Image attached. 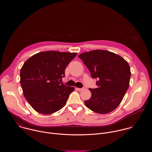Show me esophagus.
<instances>
[{"label": "esophagus", "instance_id": "1", "mask_svg": "<svg viewBox=\"0 0 152 152\" xmlns=\"http://www.w3.org/2000/svg\"><path fill=\"white\" fill-rule=\"evenodd\" d=\"M77 91H82V90H84V88H76Z\"/></svg>", "mask_w": 152, "mask_h": 152}]
</instances>
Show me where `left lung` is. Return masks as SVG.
I'll use <instances>...</instances> for the list:
<instances>
[{
    "mask_svg": "<svg viewBox=\"0 0 152 152\" xmlns=\"http://www.w3.org/2000/svg\"><path fill=\"white\" fill-rule=\"evenodd\" d=\"M91 73L98 79V88L91 89V98L85 104L99 114L112 112L120 104L129 86L131 69L121 56L110 51L94 50L78 56Z\"/></svg>",
    "mask_w": 152,
    "mask_h": 152,
    "instance_id": "1",
    "label": "left lung"
}]
</instances>
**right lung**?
I'll return each mask as SVG.
<instances>
[{
  "instance_id": "add662e5",
  "label": "right lung",
  "mask_w": 152,
  "mask_h": 152,
  "mask_svg": "<svg viewBox=\"0 0 152 152\" xmlns=\"http://www.w3.org/2000/svg\"><path fill=\"white\" fill-rule=\"evenodd\" d=\"M77 53L46 51L34 55L20 70L23 95L38 113L51 114L66 104L75 88L61 83L69 62Z\"/></svg>"
}]
</instances>
